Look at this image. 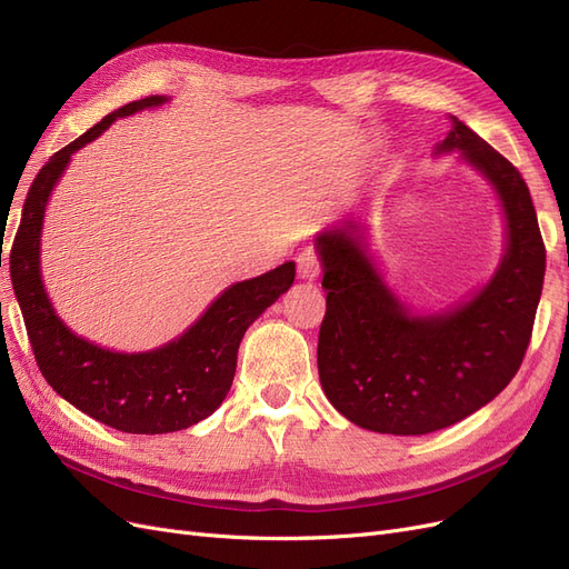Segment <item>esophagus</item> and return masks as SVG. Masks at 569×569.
I'll return each mask as SVG.
<instances>
[{
    "instance_id": "1",
    "label": "esophagus",
    "mask_w": 569,
    "mask_h": 569,
    "mask_svg": "<svg viewBox=\"0 0 569 569\" xmlns=\"http://www.w3.org/2000/svg\"><path fill=\"white\" fill-rule=\"evenodd\" d=\"M297 268H299V278L301 280H316L320 274V253L316 247H306L297 256Z\"/></svg>"
}]
</instances>
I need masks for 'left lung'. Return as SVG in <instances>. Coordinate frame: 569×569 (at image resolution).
I'll return each mask as SVG.
<instances>
[{
  "mask_svg": "<svg viewBox=\"0 0 569 569\" xmlns=\"http://www.w3.org/2000/svg\"><path fill=\"white\" fill-rule=\"evenodd\" d=\"M485 176L506 213L508 244L489 284L446 313L412 316L393 297L358 222L318 234L327 311L318 375L330 403L380 435H429L472 416L520 370L541 299L546 247L520 170L453 118L437 153Z\"/></svg>",
  "mask_w": 569,
  "mask_h": 569,
  "instance_id": "left-lung-1",
  "label": "left lung"
}]
</instances>
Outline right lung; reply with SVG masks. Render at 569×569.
Listing matches in <instances>:
<instances>
[{
	"label": "right lung",
	"instance_id": "add662e5",
	"mask_svg": "<svg viewBox=\"0 0 569 569\" xmlns=\"http://www.w3.org/2000/svg\"><path fill=\"white\" fill-rule=\"evenodd\" d=\"M163 101L168 99L157 94L130 101L42 166L26 197L9 261L30 347L49 387L90 418L128 435L178 432L209 418L232 387L239 341L249 325L284 295L297 274L289 261L228 287L184 335L144 353L101 349L61 322L40 274V234L51 189L73 153L109 130L113 120Z\"/></svg>",
	"mask_w": 569,
	"mask_h": 569
}]
</instances>
